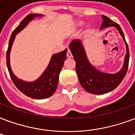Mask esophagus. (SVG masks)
<instances>
[{
  "mask_svg": "<svg viewBox=\"0 0 135 135\" xmlns=\"http://www.w3.org/2000/svg\"><path fill=\"white\" fill-rule=\"evenodd\" d=\"M66 56H67L68 58H71L72 57V54H71V53L70 49H68L67 53H66Z\"/></svg>",
  "mask_w": 135,
  "mask_h": 135,
  "instance_id": "1",
  "label": "esophagus"
}]
</instances>
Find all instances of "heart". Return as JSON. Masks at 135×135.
Returning <instances> with one entry per match:
<instances>
[{"label": "heart", "mask_w": 135, "mask_h": 135, "mask_svg": "<svg viewBox=\"0 0 135 135\" xmlns=\"http://www.w3.org/2000/svg\"><path fill=\"white\" fill-rule=\"evenodd\" d=\"M81 23H82V22H79V23H77V25H81Z\"/></svg>", "instance_id": "obj_1"}]
</instances>
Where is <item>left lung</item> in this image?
I'll use <instances>...</instances> for the list:
<instances>
[{"instance_id":"1","label":"left lung","mask_w":135,"mask_h":135,"mask_svg":"<svg viewBox=\"0 0 135 135\" xmlns=\"http://www.w3.org/2000/svg\"><path fill=\"white\" fill-rule=\"evenodd\" d=\"M103 23L100 29L108 27H115L125 41L127 52L125 54L123 66L120 71L115 74H106L97 70L89 62L84 45L79 40H73L69 47L76 61V71L79 81L82 87L88 93L100 95L110 92L119 86L125 78L128 69L129 52L128 45L125 39V35L120 25L105 15H102Z\"/></svg>"}]
</instances>
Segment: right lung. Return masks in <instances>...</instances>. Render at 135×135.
<instances>
[{
  "label": "right lung",
  "mask_w": 135,
  "mask_h": 135,
  "mask_svg": "<svg viewBox=\"0 0 135 135\" xmlns=\"http://www.w3.org/2000/svg\"><path fill=\"white\" fill-rule=\"evenodd\" d=\"M42 15L37 13L29 14L22 20V22L14 30L10 38L8 48L6 52V61L10 78L15 86L27 96L34 99H45L53 95L56 90L59 82V75L66 59L67 49L52 55L47 69L36 81L27 82L19 79L13 74L10 64V53L15 35L22 30L29 22L35 17H42Z\"/></svg>",
  "instance_id": "obj_1"
}]
</instances>
